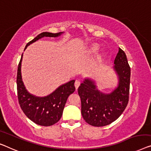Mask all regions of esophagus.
Instances as JSON below:
<instances>
[{"label": "esophagus", "mask_w": 151, "mask_h": 151, "mask_svg": "<svg viewBox=\"0 0 151 151\" xmlns=\"http://www.w3.org/2000/svg\"><path fill=\"white\" fill-rule=\"evenodd\" d=\"M80 84V81L76 80V82H75V84H74V85H75V87H76V89L78 88V87H79Z\"/></svg>", "instance_id": "34e87169"}]
</instances>
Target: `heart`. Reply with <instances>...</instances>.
I'll list each match as a JSON object with an SVG mask.
<instances>
[{"label":"heart","instance_id":"heart-1","mask_svg":"<svg viewBox=\"0 0 151 151\" xmlns=\"http://www.w3.org/2000/svg\"><path fill=\"white\" fill-rule=\"evenodd\" d=\"M99 45L97 44H94L91 47L90 50H89V51H90L91 53H96V52L99 50Z\"/></svg>","mask_w":151,"mask_h":151}]
</instances>
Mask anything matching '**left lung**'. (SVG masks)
Masks as SVG:
<instances>
[{"label": "left lung", "instance_id": "left-lung-1", "mask_svg": "<svg viewBox=\"0 0 151 151\" xmlns=\"http://www.w3.org/2000/svg\"><path fill=\"white\" fill-rule=\"evenodd\" d=\"M114 70L118 76V85L110 93L97 89L95 80L86 78L78 88L81 99V113L87 123L95 127L108 125L115 121L127 106L131 69L123 50L119 48Z\"/></svg>", "mask_w": 151, "mask_h": 151}]
</instances>
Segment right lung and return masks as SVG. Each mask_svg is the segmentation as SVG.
Returning <instances> with one entry per match:
<instances>
[{"mask_svg":"<svg viewBox=\"0 0 151 151\" xmlns=\"http://www.w3.org/2000/svg\"><path fill=\"white\" fill-rule=\"evenodd\" d=\"M64 32L52 33L43 32L28 42L24 50L31 43L44 37H57ZM23 54L18 65L17 73V90L18 101L25 115L35 123L41 126H51L57 123L62 116L67 98L76 90L75 80L60 85L54 92L45 97H37L30 94L24 84L22 78L21 65Z\"/></svg>","mask_w":151,"mask_h":151,"instance_id":"right-lung-1","label":"right lung"}]
</instances>
